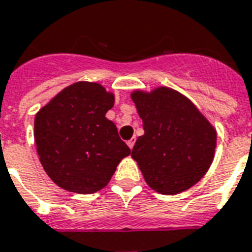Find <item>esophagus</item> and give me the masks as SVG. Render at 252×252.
<instances>
[{
    "label": "esophagus",
    "mask_w": 252,
    "mask_h": 252,
    "mask_svg": "<svg viewBox=\"0 0 252 252\" xmlns=\"http://www.w3.org/2000/svg\"><path fill=\"white\" fill-rule=\"evenodd\" d=\"M134 142H136V137H132L129 141H126V145L129 146V149H133L134 146Z\"/></svg>",
    "instance_id": "esophagus-1"
}]
</instances>
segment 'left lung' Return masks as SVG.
I'll use <instances>...</instances> for the list:
<instances>
[{
	"label": "left lung",
	"instance_id": "obj_1",
	"mask_svg": "<svg viewBox=\"0 0 252 252\" xmlns=\"http://www.w3.org/2000/svg\"><path fill=\"white\" fill-rule=\"evenodd\" d=\"M130 98L144 126L130 156L146 184L162 195H176L195 186L215 158V126L171 87L133 90Z\"/></svg>",
	"mask_w": 252,
	"mask_h": 252
}]
</instances>
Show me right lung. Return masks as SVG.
<instances>
[{
  "mask_svg": "<svg viewBox=\"0 0 252 252\" xmlns=\"http://www.w3.org/2000/svg\"><path fill=\"white\" fill-rule=\"evenodd\" d=\"M115 95L80 81L55 95L35 115L33 137L40 163L53 183L74 193L104 188L130 149L106 118Z\"/></svg>",
  "mask_w": 252,
  "mask_h": 252,
  "instance_id": "right-lung-1",
  "label": "right lung"
}]
</instances>
